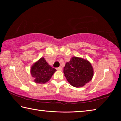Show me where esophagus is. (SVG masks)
<instances>
[{"mask_svg":"<svg viewBox=\"0 0 121 121\" xmlns=\"http://www.w3.org/2000/svg\"><path fill=\"white\" fill-rule=\"evenodd\" d=\"M62 67H58V68H56V70H62Z\"/></svg>","mask_w":121,"mask_h":121,"instance_id":"obj_1","label":"esophagus"}]
</instances>
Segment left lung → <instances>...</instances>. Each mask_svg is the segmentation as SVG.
<instances>
[{"instance_id": "8db88e82", "label": "left lung", "mask_w": 121, "mask_h": 121, "mask_svg": "<svg viewBox=\"0 0 121 121\" xmlns=\"http://www.w3.org/2000/svg\"><path fill=\"white\" fill-rule=\"evenodd\" d=\"M63 73L68 82L73 86H83L92 78L93 70L91 64L87 60L73 57L65 63Z\"/></svg>"}]
</instances>
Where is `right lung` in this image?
Returning a JSON list of instances; mask_svg holds the SVG:
<instances>
[{
  "instance_id": "add662e5",
  "label": "right lung",
  "mask_w": 121,
  "mask_h": 121,
  "mask_svg": "<svg viewBox=\"0 0 121 121\" xmlns=\"http://www.w3.org/2000/svg\"><path fill=\"white\" fill-rule=\"evenodd\" d=\"M56 71V69L52 68L45 59L42 58L31 67V74L35 82L44 84L50 80Z\"/></svg>"
}]
</instances>
